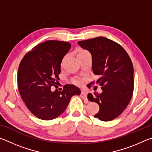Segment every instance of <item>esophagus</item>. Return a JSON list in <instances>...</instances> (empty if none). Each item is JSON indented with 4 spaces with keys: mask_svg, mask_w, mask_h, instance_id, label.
<instances>
[{
    "mask_svg": "<svg viewBox=\"0 0 152 152\" xmlns=\"http://www.w3.org/2000/svg\"><path fill=\"white\" fill-rule=\"evenodd\" d=\"M80 96L82 98V99L85 100L86 102H88V100L87 99V97H86V92H85V91H82V92H81Z\"/></svg>",
    "mask_w": 152,
    "mask_h": 152,
    "instance_id": "34e87169",
    "label": "esophagus"
}]
</instances>
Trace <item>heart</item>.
Returning a JSON list of instances; mask_svg holds the SVG:
<instances>
[{
  "mask_svg": "<svg viewBox=\"0 0 152 152\" xmlns=\"http://www.w3.org/2000/svg\"><path fill=\"white\" fill-rule=\"evenodd\" d=\"M77 52H78V54H77V56H78L80 54H82V53H84L87 52V51L84 50H82V49L79 48L78 50V51H77ZM75 82H76V84H80L81 83V81L80 80H76Z\"/></svg>",
  "mask_w": 152,
  "mask_h": 152,
  "instance_id": "1",
  "label": "heart"
}]
</instances>
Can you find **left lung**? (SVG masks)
I'll return each instance as SVG.
<instances>
[{
    "mask_svg": "<svg viewBox=\"0 0 152 152\" xmlns=\"http://www.w3.org/2000/svg\"><path fill=\"white\" fill-rule=\"evenodd\" d=\"M78 43L91 53L92 71L100 76L96 83L101 86L102 92L87 96L90 101L99 105V111L94 117L102 121L115 119L126 109L133 95L132 60L121 45L106 37H98Z\"/></svg>",
    "mask_w": 152,
    "mask_h": 152,
    "instance_id": "left-lung-1",
    "label": "left lung"
}]
</instances>
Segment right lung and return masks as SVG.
Wrapping results in <instances>:
<instances>
[{"mask_svg": "<svg viewBox=\"0 0 152 152\" xmlns=\"http://www.w3.org/2000/svg\"><path fill=\"white\" fill-rule=\"evenodd\" d=\"M71 44L61 41L50 40L35 46L20 61L17 74L19 91L28 109L36 117L52 120L64 112L74 95L80 89L66 84L62 91L56 86L62 59ZM51 86H56L52 91Z\"/></svg>", "mask_w": 152, "mask_h": 152, "instance_id": "1", "label": "right lung"}]
</instances>
